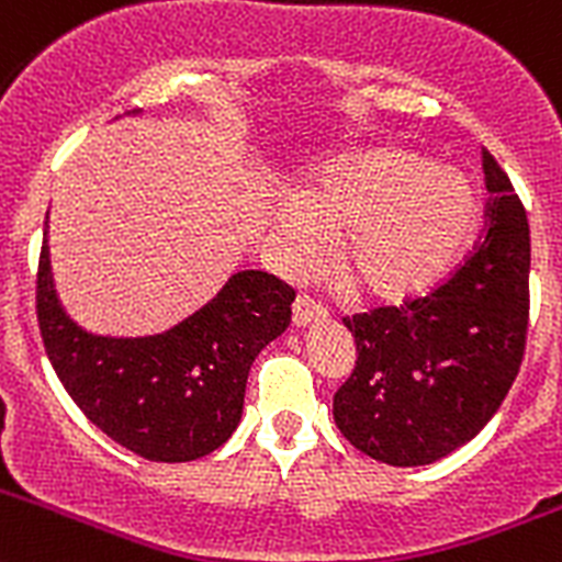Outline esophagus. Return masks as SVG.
Returning a JSON list of instances; mask_svg holds the SVG:
<instances>
[{
    "label": "esophagus",
    "mask_w": 562,
    "mask_h": 562,
    "mask_svg": "<svg viewBox=\"0 0 562 562\" xmlns=\"http://www.w3.org/2000/svg\"><path fill=\"white\" fill-rule=\"evenodd\" d=\"M321 318H326L324 307H321V304H315L310 296H302V293H299L296 302H293V324L310 326L313 321H321Z\"/></svg>",
    "instance_id": "obj_1"
}]
</instances>
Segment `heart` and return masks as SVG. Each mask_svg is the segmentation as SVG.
<instances>
[{
  "label": "heart",
  "mask_w": 562,
  "mask_h": 562,
  "mask_svg": "<svg viewBox=\"0 0 562 562\" xmlns=\"http://www.w3.org/2000/svg\"><path fill=\"white\" fill-rule=\"evenodd\" d=\"M475 220L470 187L417 154L379 148L299 189L274 236L293 260L335 241V274L353 296L401 302L426 291L459 255Z\"/></svg>",
  "instance_id": "1"
}]
</instances>
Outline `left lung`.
Wrapping results in <instances>:
<instances>
[{"instance_id":"8db88e82","label":"left lung","mask_w":562,"mask_h":562,"mask_svg":"<svg viewBox=\"0 0 562 562\" xmlns=\"http://www.w3.org/2000/svg\"><path fill=\"white\" fill-rule=\"evenodd\" d=\"M486 236L431 293L342 318L357 364L335 392V423L370 459L423 467L481 434L508 395L530 318V227L488 150Z\"/></svg>"}]
</instances>
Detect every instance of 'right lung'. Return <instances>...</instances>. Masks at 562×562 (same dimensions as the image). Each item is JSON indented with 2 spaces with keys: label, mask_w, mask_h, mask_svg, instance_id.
Listing matches in <instances>:
<instances>
[{
  "label": "right lung",
  "mask_w": 562,
  "mask_h": 562,
  "mask_svg": "<svg viewBox=\"0 0 562 562\" xmlns=\"http://www.w3.org/2000/svg\"><path fill=\"white\" fill-rule=\"evenodd\" d=\"M293 299L274 274L238 271L161 335H92L59 304L43 231L35 304L54 373L92 426L148 461L203 459L231 439L249 368L288 329Z\"/></svg>",
  "instance_id": "obj_1"
}]
</instances>
